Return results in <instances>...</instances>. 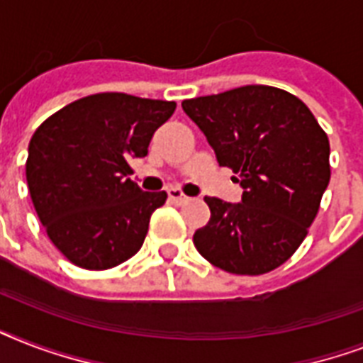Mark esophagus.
<instances>
[{"label":"esophagus","instance_id":"esophagus-1","mask_svg":"<svg viewBox=\"0 0 363 363\" xmlns=\"http://www.w3.org/2000/svg\"><path fill=\"white\" fill-rule=\"evenodd\" d=\"M167 196H169V199L173 201V203L181 205L188 201V196H184L179 188H169V190H167Z\"/></svg>","mask_w":363,"mask_h":363}]
</instances>
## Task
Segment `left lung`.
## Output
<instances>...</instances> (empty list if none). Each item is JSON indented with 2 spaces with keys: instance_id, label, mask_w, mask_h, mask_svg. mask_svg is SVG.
Instances as JSON below:
<instances>
[{
  "instance_id": "left-lung-1",
  "label": "left lung",
  "mask_w": 363,
  "mask_h": 363,
  "mask_svg": "<svg viewBox=\"0 0 363 363\" xmlns=\"http://www.w3.org/2000/svg\"><path fill=\"white\" fill-rule=\"evenodd\" d=\"M216 162L242 188L241 203L205 198L211 218L194 233L207 262L235 275H262L292 256L330 182V141L309 107L265 84L184 99Z\"/></svg>"
}]
</instances>
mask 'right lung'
<instances>
[{
	"instance_id": "add662e5",
	"label": "right lung",
	"mask_w": 363,
	"mask_h": 363,
	"mask_svg": "<svg viewBox=\"0 0 363 363\" xmlns=\"http://www.w3.org/2000/svg\"><path fill=\"white\" fill-rule=\"evenodd\" d=\"M175 101L105 92L77 99L48 116L28 147L26 179L54 247L84 269L130 259L147 238L165 192L128 179L130 160L145 158L154 131Z\"/></svg>"
}]
</instances>
